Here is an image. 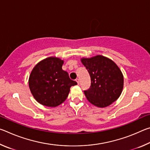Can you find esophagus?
Wrapping results in <instances>:
<instances>
[{"instance_id": "34e87169", "label": "esophagus", "mask_w": 150, "mask_h": 150, "mask_svg": "<svg viewBox=\"0 0 150 150\" xmlns=\"http://www.w3.org/2000/svg\"><path fill=\"white\" fill-rule=\"evenodd\" d=\"M75 81H76V82L77 83V84H78V85L79 84V79H76Z\"/></svg>"}]
</instances>
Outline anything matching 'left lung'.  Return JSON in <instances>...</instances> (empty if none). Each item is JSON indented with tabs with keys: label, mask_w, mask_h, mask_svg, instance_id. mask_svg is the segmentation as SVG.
<instances>
[{
	"label": "left lung",
	"mask_w": 150,
	"mask_h": 150,
	"mask_svg": "<svg viewBox=\"0 0 150 150\" xmlns=\"http://www.w3.org/2000/svg\"><path fill=\"white\" fill-rule=\"evenodd\" d=\"M81 62L91 77V87L84 91L87 100L103 108L118 99L124 86V77L116 63L103 55L83 58Z\"/></svg>",
	"instance_id": "obj_1"
}]
</instances>
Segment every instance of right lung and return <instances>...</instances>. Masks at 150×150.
<instances>
[{
    "label": "right lung",
    "instance_id": "add662e5",
    "mask_svg": "<svg viewBox=\"0 0 150 150\" xmlns=\"http://www.w3.org/2000/svg\"><path fill=\"white\" fill-rule=\"evenodd\" d=\"M63 61L52 57L41 61L33 69L29 78L32 95L42 105L55 107L66 100L71 86L77 84L62 69Z\"/></svg>",
    "mask_w": 150,
    "mask_h": 150
}]
</instances>
